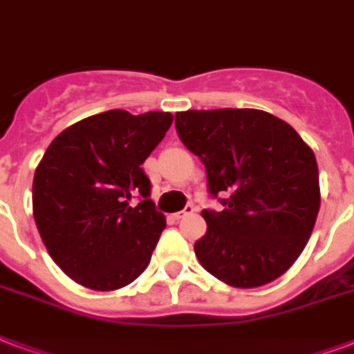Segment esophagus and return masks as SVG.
Here are the masks:
<instances>
[{
	"label": "esophagus",
	"mask_w": 354,
	"mask_h": 354,
	"mask_svg": "<svg viewBox=\"0 0 354 354\" xmlns=\"http://www.w3.org/2000/svg\"><path fill=\"white\" fill-rule=\"evenodd\" d=\"M195 212V206H185V209H182V212H176V213H172V219L174 221H180V219H185L187 215H191V213Z\"/></svg>",
	"instance_id": "obj_1"
}]
</instances>
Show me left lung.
<instances>
[{
	"mask_svg": "<svg viewBox=\"0 0 354 354\" xmlns=\"http://www.w3.org/2000/svg\"><path fill=\"white\" fill-rule=\"evenodd\" d=\"M180 139L202 159L223 212H202L201 266L232 288L269 284L306 247L319 212V172L312 148L290 124L260 109L176 113Z\"/></svg>",
	"mask_w": 354,
	"mask_h": 354,
	"instance_id": "1",
	"label": "left lung"
}]
</instances>
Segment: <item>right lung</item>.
I'll use <instances>...</instances> for the list:
<instances>
[{
  "label": "right lung",
  "mask_w": 354,
  "mask_h": 354,
  "mask_svg": "<svg viewBox=\"0 0 354 354\" xmlns=\"http://www.w3.org/2000/svg\"><path fill=\"white\" fill-rule=\"evenodd\" d=\"M171 113H98L51 141L33 178V217L48 254L88 290L113 291L150 263L165 230L150 180L141 169L167 129ZM143 201L131 207V196Z\"/></svg>",
  "instance_id": "right-lung-1"
}]
</instances>
